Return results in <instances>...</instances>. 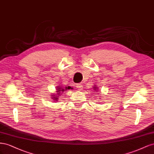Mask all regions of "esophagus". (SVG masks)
Listing matches in <instances>:
<instances>
[{
	"instance_id": "1",
	"label": "esophagus",
	"mask_w": 154,
	"mask_h": 154,
	"mask_svg": "<svg viewBox=\"0 0 154 154\" xmlns=\"http://www.w3.org/2000/svg\"><path fill=\"white\" fill-rule=\"evenodd\" d=\"M76 87H77V88L79 90H82V88H83V86L81 85V84H77V85H76Z\"/></svg>"
}]
</instances>
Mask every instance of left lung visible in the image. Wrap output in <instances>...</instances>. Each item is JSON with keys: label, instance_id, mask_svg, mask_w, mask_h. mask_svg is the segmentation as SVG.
<instances>
[{"label": "left lung", "instance_id": "obj_1", "mask_svg": "<svg viewBox=\"0 0 154 154\" xmlns=\"http://www.w3.org/2000/svg\"><path fill=\"white\" fill-rule=\"evenodd\" d=\"M93 88H94V90L95 91H99L98 90V87L97 86V85H94V86H93Z\"/></svg>", "mask_w": 154, "mask_h": 154}]
</instances>
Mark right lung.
Instances as JSON below:
<instances>
[{"instance_id": "obj_1", "label": "right lung", "mask_w": 154, "mask_h": 154, "mask_svg": "<svg viewBox=\"0 0 154 154\" xmlns=\"http://www.w3.org/2000/svg\"><path fill=\"white\" fill-rule=\"evenodd\" d=\"M73 88L70 87V86H65V87H63L61 86H58L56 88V93L55 94H51V97L52 99L53 100H54V101H58L59 100V96L61 95L62 93H63L64 91H67L68 90H72Z\"/></svg>"}]
</instances>
